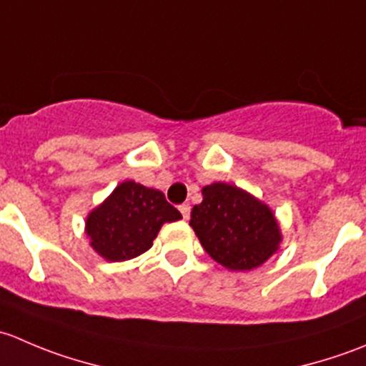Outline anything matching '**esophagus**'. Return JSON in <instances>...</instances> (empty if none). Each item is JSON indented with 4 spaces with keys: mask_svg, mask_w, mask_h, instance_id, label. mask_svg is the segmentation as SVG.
<instances>
[{
    "mask_svg": "<svg viewBox=\"0 0 366 366\" xmlns=\"http://www.w3.org/2000/svg\"><path fill=\"white\" fill-rule=\"evenodd\" d=\"M179 210H180V214H182L184 219H189V214H191V207H189V204L179 205Z\"/></svg>",
    "mask_w": 366,
    "mask_h": 366,
    "instance_id": "obj_1",
    "label": "esophagus"
}]
</instances>
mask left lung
Returning <instances> with one entry per match:
<instances>
[{"mask_svg":"<svg viewBox=\"0 0 366 366\" xmlns=\"http://www.w3.org/2000/svg\"><path fill=\"white\" fill-rule=\"evenodd\" d=\"M204 202L191 210L189 224L217 264L232 271H249L278 249V221L271 209L230 184L202 189Z\"/></svg>","mask_w":366,"mask_h":366,"instance_id":"1","label":"left lung"}]
</instances>
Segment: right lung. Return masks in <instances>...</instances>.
Listing matches in <instances>:
<instances>
[{
  "label": "right lung",
  "mask_w": 366,
  "mask_h": 366,
  "mask_svg": "<svg viewBox=\"0 0 366 366\" xmlns=\"http://www.w3.org/2000/svg\"><path fill=\"white\" fill-rule=\"evenodd\" d=\"M182 214L157 189L122 182L108 200L92 210L86 219L90 244L109 262H122L145 253L164 223Z\"/></svg>",
  "instance_id": "1"
}]
</instances>
